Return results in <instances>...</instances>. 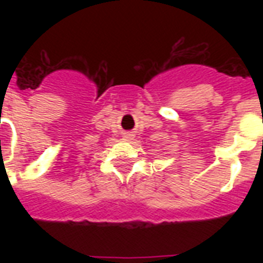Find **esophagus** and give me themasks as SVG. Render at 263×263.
I'll list each match as a JSON object with an SVG mask.
<instances>
[{"label":"esophagus","mask_w":263,"mask_h":263,"mask_svg":"<svg viewBox=\"0 0 263 263\" xmlns=\"http://www.w3.org/2000/svg\"><path fill=\"white\" fill-rule=\"evenodd\" d=\"M132 136H134V135H132L131 132H127V134H124L123 139L124 140H129V139H132Z\"/></svg>","instance_id":"obj_1"}]
</instances>
